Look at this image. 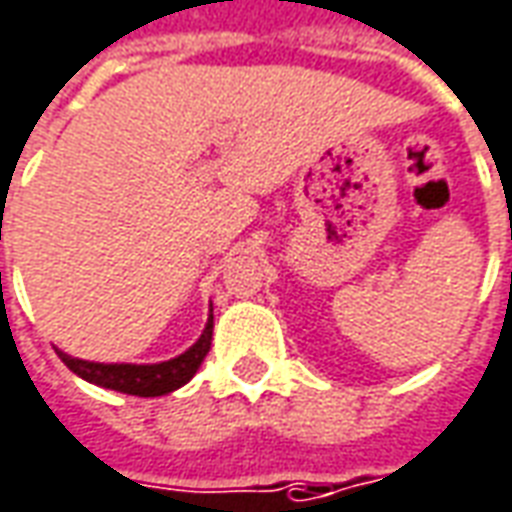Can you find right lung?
<instances>
[{
    "mask_svg": "<svg viewBox=\"0 0 512 512\" xmlns=\"http://www.w3.org/2000/svg\"><path fill=\"white\" fill-rule=\"evenodd\" d=\"M210 341H213V307H210V318H207L199 341L188 346L182 355L163 360V363H94V360L66 355L60 349L55 352L77 377L91 385L130 393V396H166V393L182 388L185 382H191V377L199 371L202 360L210 352Z\"/></svg>",
    "mask_w": 512,
    "mask_h": 512,
    "instance_id": "add662e5",
    "label": "right lung"
}]
</instances>
